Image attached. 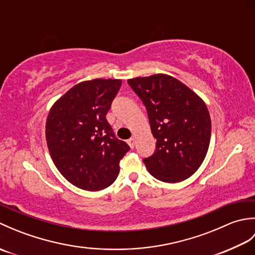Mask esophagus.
<instances>
[{
    "label": "esophagus",
    "instance_id": "34e87169",
    "mask_svg": "<svg viewBox=\"0 0 255 255\" xmlns=\"http://www.w3.org/2000/svg\"><path fill=\"white\" fill-rule=\"evenodd\" d=\"M127 143L129 144V147H130L131 149L134 148V144H136V140H134V138H130L127 140Z\"/></svg>",
    "mask_w": 255,
    "mask_h": 255
}]
</instances>
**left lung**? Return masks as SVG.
I'll list each match as a JSON object with an SVG mask.
<instances>
[{
	"instance_id": "left-lung-1",
	"label": "left lung",
	"mask_w": 255,
	"mask_h": 255,
	"mask_svg": "<svg viewBox=\"0 0 255 255\" xmlns=\"http://www.w3.org/2000/svg\"><path fill=\"white\" fill-rule=\"evenodd\" d=\"M147 110L152 155L142 161L156 180L177 183L198 170L207 154L211 121L207 106L185 84L166 74L128 80Z\"/></svg>"
}]
</instances>
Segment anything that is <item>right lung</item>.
Instances as JSON below:
<instances>
[{
  "mask_svg": "<svg viewBox=\"0 0 255 255\" xmlns=\"http://www.w3.org/2000/svg\"><path fill=\"white\" fill-rule=\"evenodd\" d=\"M122 86L116 79L74 85L48 114L46 140L53 163L74 186L101 191L115 182L130 148L117 139L106 114Z\"/></svg>",
  "mask_w": 255,
  "mask_h": 255,
  "instance_id": "1",
  "label": "right lung"
}]
</instances>
